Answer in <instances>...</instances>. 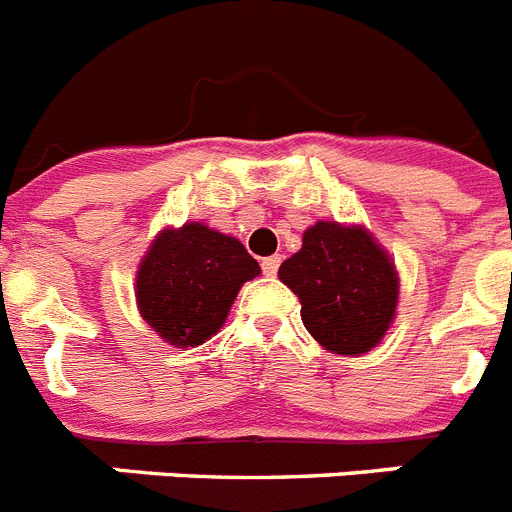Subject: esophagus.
Here are the masks:
<instances>
[{"mask_svg": "<svg viewBox=\"0 0 512 512\" xmlns=\"http://www.w3.org/2000/svg\"><path fill=\"white\" fill-rule=\"evenodd\" d=\"M279 264H282V256H266V259H261V269H264L266 277H274L279 271Z\"/></svg>", "mask_w": 512, "mask_h": 512, "instance_id": "obj_1", "label": "esophagus"}]
</instances>
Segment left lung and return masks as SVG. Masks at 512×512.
<instances>
[{"label": "left lung", "instance_id": "left-lung-1", "mask_svg": "<svg viewBox=\"0 0 512 512\" xmlns=\"http://www.w3.org/2000/svg\"><path fill=\"white\" fill-rule=\"evenodd\" d=\"M279 279L300 297L307 333L333 354L372 351L395 320V264L361 225L320 220L307 228Z\"/></svg>", "mask_w": 512, "mask_h": 512}]
</instances>
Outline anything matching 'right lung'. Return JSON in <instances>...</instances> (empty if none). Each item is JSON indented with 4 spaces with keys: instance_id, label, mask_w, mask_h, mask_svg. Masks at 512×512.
<instances>
[{
    "instance_id": "add662e5",
    "label": "right lung",
    "mask_w": 512,
    "mask_h": 512,
    "mask_svg": "<svg viewBox=\"0 0 512 512\" xmlns=\"http://www.w3.org/2000/svg\"><path fill=\"white\" fill-rule=\"evenodd\" d=\"M259 274L238 238L187 223L156 235L138 266L135 300L166 343L200 346L223 328L238 289Z\"/></svg>"
}]
</instances>
